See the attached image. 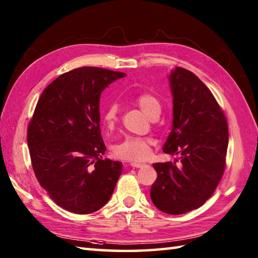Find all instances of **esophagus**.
<instances>
[{
  "mask_svg": "<svg viewBox=\"0 0 258 258\" xmlns=\"http://www.w3.org/2000/svg\"><path fill=\"white\" fill-rule=\"evenodd\" d=\"M145 165L144 163H140V162H132L131 163V166L132 167H143Z\"/></svg>",
  "mask_w": 258,
  "mask_h": 258,
  "instance_id": "1",
  "label": "esophagus"
}]
</instances>
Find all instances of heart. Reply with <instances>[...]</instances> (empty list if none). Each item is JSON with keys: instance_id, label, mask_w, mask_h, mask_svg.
<instances>
[{"instance_id": "1", "label": "heart", "mask_w": 258, "mask_h": 258, "mask_svg": "<svg viewBox=\"0 0 258 258\" xmlns=\"http://www.w3.org/2000/svg\"><path fill=\"white\" fill-rule=\"evenodd\" d=\"M135 103L147 116L161 112V102L152 93H142L134 98ZM118 119V105L111 103L105 108L103 114V120L108 128H112ZM151 153V141L140 136H126L122 141L113 146V154L125 161H143Z\"/></svg>"}]
</instances>
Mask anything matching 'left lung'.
<instances>
[{"label": "left lung", "mask_w": 258, "mask_h": 258, "mask_svg": "<svg viewBox=\"0 0 258 258\" xmlns=\"http://www.w3.org/2000/svg\"><path fill=\"white\" fill-rule=\"evenodd\" d=\"M173 94L172 132L163 152L178 160L155 163L151 200L163 213L179 215L201 207L220 184L226 165L228 126L208 87L183 68L169 75Z\"/></svg>", "instance_id": "left-lung-1"}]
</instances>
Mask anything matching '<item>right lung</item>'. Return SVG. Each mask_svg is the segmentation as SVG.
<instances>
[{
    "instance_id": "obj_1",
    "label": "right lung",
    "mask_w": 258,
    "mask_h": 258,
    "mask_svg": "<svg viewBox=\"0 0 258 258\" xmlns=\"http://www.w3.org/2000/svg\"><path fill=\"white\" fill-rule=\"evenodd\" d=\"M125 73L80 68L59 75L43 91L27 126L32 167L56 204L91 214L111 199L123 164L105 158L100 97Z\"/></svg>"
}]
</instances>
